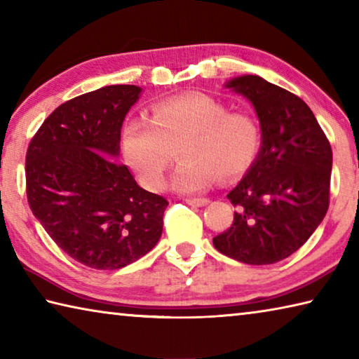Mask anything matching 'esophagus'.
<instances>
[{"label":"esophagus","mask_w":359,"mask_h":359,"mask_svg":"<svg viewBox=\"0 0 359 359\" xmlns=\"http://www.w3.org/2000/svg\"><path fill=\"white\" fill-rule=\"evenodd\" d=\"M185 201L191 205H198V208H203V205L208 204L209 201L205 198H187Z\"/></svg>","instance_id":"obj_1"}]
</instances>
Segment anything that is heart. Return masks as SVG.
<instances>
[{"label":"heart","mask_w":359,"mask_h":359,"mask_svg":"<svg viewBox=\"0 0 359 359\" xmlns=\"http://www.w3.org/2000/svg\"><path fill=\"white\" fill-rule=\"evenodd\" d=\"M128 165L149 190H161L168 168L180 163L172 185L180 191H199L215 175L233 180L257 163L263 133L250 114L231 112L224 102L204 95L156 102L149 118H133L121 131Z\"/></svg>","instance_id":"obj_1"}]
</instances>
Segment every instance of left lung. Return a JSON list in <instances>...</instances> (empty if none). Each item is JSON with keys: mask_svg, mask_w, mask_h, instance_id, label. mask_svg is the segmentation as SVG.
Segmentation results:
<instances>
[{"mask_svg": "<svg viewBox=\"0 0 359 359\" xmlns=\"http://www.w3.org/2000/svg\"><path fill=\"white\" fill-rule=\"evenodd\" d=\"M257 111L263 147L250 171L226 198L233 224L214 247L245 264H274L311 238L330 208L332 150L313 112L299 96L242 76L226 83Z\"/></svg>", "mask_w": 359, "mask_h": 359, "instance_id": "obj_1", "label": "left lung"}]
</instances>
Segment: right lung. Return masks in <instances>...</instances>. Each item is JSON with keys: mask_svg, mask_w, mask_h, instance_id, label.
Masks as SVG:
<instances>
[{"mask_svg": "<svg viewBox=\"0 0 359 359\" xmlns=\"http://www.w3.org/2000/svg\"><path fill=\"white\" fill-rule=\"evenodd\" d=\"M139 93L136 85H109L63 102L27 150L29 209L65 253L93 269L135 263L161 238L166 198L112 160Z\"/></svg>", "mask_w": 359, "mask_h": 359, "instance_id": "1", "label": "right lung"}]
</instances>
